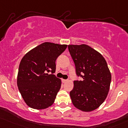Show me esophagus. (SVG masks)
Listing matches in <instances>:
<instances>
[{
    "mask_svg": "<svg viewBox=\"0 0 128 128\" xmlns=\"http://www.w3.org/2000/svg\"><path fill=\"white\" fill-rule=\"evenodd\" d=\"M67 81V80H64V79H62V82L63 83H64V82H66Z\"/></svg>",
    "mask_w": 128,
    "mask_h": 128,
    "instance_id": "esophagus-1",
    "label": "esophagus"
}]
</instances>
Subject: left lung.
<instances>
[{"label":"left lung","mask_w":128,"mask_h":128,"mask_svg":"<svg viewBox=\"0 0 128 128\" xmlns=\"http://www.w3.org/2000/svg\"><path fill=\"white\" fill-rule=\"evenodd\" d=\"M68 50L75 64L76 73L83 78L75 81L70 92L75 108L91 112L104 102L110 89L111 74L101 53L86 44L68 45Z\"/></svg>","instance_id":"8db88e82"}]
</instances>
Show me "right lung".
I'll list each match as a JSON object with an SVG mask.
<instances>
[{"instance_id": "right-lung-1", "label": "right lung", "mask_w": 128, "mask_h": 128, "mask_svg": "<svg viewBox=\"0 0 128 128\" xmlns=\"http://www.w3.org/2000/svg\"><path fill=\"white\" fill-rule=\"evenodd\" d=\"M67 45L44 42L24 56L19 64L17 84L25 103L34 109H44L54 102L61 80L55 72L57 58Z\"/></svg>"}]
</instances>
